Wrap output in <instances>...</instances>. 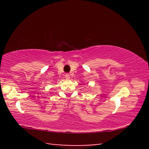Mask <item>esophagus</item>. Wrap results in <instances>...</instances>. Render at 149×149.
Instances as JSON below:
<instances>
[{
	"label": "esophagus",
	"mask_w": 149,
	"mask_h": 149,
	"mask_svg": "<svg viewBox=\"0 0 149 149\" xmlns=\"http://www.w3.org/2000/svg\"><path fill=\"white\" fill-rule=\"evenodd\" d=\"M65 79H70V75H69L68 74H65Z\"/></svg>",
	"instance_id": "34e87169"
}]
</instances>
